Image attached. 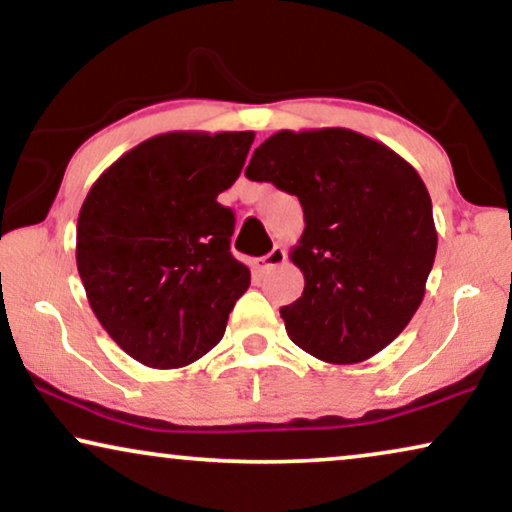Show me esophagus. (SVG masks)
Wrapping results in <instances>:
<instances>
[{
  "instance_id": "esophagus-1",
  "label": "esophagus",
  "mask_w": 512,
  "mask_h": 512,
  "mask_svg": "<svg viewBox=\"0 0 512 512\" xmlns=\"http://www.w3.org/2000/svg\"><path fill=\"white\" fill-rule=\"evenodd\" d=\"M284 261H286V251L282 247H275V249L270 251V254L256 258L254 265H256V270L261 272V275H265V272H270L272 268H277V265H282Z\"/></svg>"
}]
</instances>
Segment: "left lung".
I'll return each instance as SVG.
<instances>
[{"label": "left lung", "mask_w": 512, "mask_h": 512, "mask_svg": "<svg viewBox=\"0 0 512 512\" xmlns=\"http://www.w3.org/2000/svg\"><path fill=\"white\" fill-rule=\"evenodd\" d=\"M244 174L296 195L303 207L291 261L305 289L279 310L289 338L338 366L382 352L422 305L438 247L415 167L361 132L319 128L279 130Z\"/></svg>", "instance_id": "left-lung-1"}]
</instances>
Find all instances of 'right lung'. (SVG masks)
I'll return each mask as SVG.
<instances>
[{
    "instance_id": "add662e5",
    "label": "right lung",
    "mask_w": 512,
    "mask_h": 512,
    "mask_svg": "<svg viewBox=\"0 0 512 512\" xmlns=\"http://www.w3.org/2000/svg\"><path fill=\"white\" fill-rule=\"evenodd\" d=\"M254 132H167L123 153L90 188L76 268L97 321L149 368H184L226 333L251 272L230 251L233 209Z\"/></svg>"
}]
</instances>
